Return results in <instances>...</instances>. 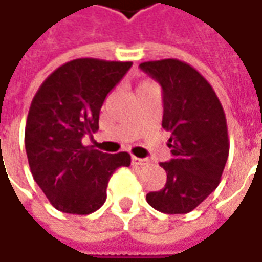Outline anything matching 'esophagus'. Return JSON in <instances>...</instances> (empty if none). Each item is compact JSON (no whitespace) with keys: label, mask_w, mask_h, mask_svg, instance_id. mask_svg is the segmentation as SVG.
<instances>
[{"label":"esophagus","mask_w":262,"mask_h":262,"mask_svg":"<svg viewBox=\"0 0 262 262\" xmlns=\"http://www.w3.org/2000/svg\"><path fill=\"white\" fill-rule=\"evenodd\" d=\"M132 162L135 164V165H148L149 161L148 159H143V158H138V157H132Z\"/></svg>","instance_id":"esophagus-1"}]
</instances>
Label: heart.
<instances>
[{
	"label": "heart",
	"mask_w": 262,
	"mask_h": 262,
	"mask_svg": "<svg viewBox=\"0 0 262 262\" xmlns=\"http://www.w3.org/2000/svg\"><path fill=\"white\" fill-rule=\"evenodd\" d=\"M145 85H149V82H142V84L139 85V88L140 86H145Z\"/></svg>",
	"instance_id": "b5f03b06"
}]
</instances>
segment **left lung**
<instances>
[{
  "label": "left lung",
  "mask_w": 262,
  "mask_h": 262,
  "mask_svg": "<svg viewBox=\"0 0 262 262\" xmlns=\"http://www.w3.org/2000/svg\"><path fill=\"white\" fill-rule=\"evenodd\" d=\"M162 86V127L171 133L168 146L172 159L161 162L167 171L165 187L146 194V202L158 212H191L216 190L228 155L226 116L207 79L178 59L140 63Z\"/></svg>",
  "instance_id": "left-lung-1"
}]
</instances>
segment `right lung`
I'll return each instance as SVG.
<instances>
[{
	"mask_svg": "<svg viewBox=\"0 0 262 262\" xmlns=\"http://www.w3.org/2000/svg\"><path fill=\"white\" fill-rule=\"evenodd\" d=\"M132 62L79 58L55 69L33 97L24 145L34 181L50 204L63 213L90 214L107 199L113 172L130 165L127 152L104 154L82 145L98 130L107 94Z\"/></svg>",
	"mask_w": 262,
	"mask_h": 262,
	"instance_id": "obj_1",
	"label": "right lung"
}]
</instances>
